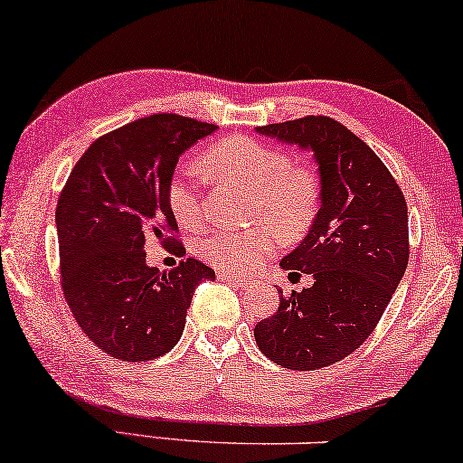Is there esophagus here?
<instances>
[{"label":"esophagus","mask_w":463,"mask_h":463,"mask_svg":"<svg viewBox=\"0 0 463 463\" xmlns=\"http://www.w3.org/2000/svg\"><path fill=\"white\" fill-rule=\"evenodd\" d=\"M219 279L227 281V283H233V286H238V288H246L248 286L246 277H236V275H232V273H219Z\"/></svg>","instance_id":"34e87169"}]
</instances>
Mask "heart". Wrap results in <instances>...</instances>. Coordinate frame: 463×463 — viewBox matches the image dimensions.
<instances>
[{"mask_svg": "<svg viewBox=\"0 0 463 463\" xmlns=\"http://www.w3.org/2000/svg\"><path fill=\"white\" fill-rule=\"evenodd\" d=\"M204 174L217 182L240 184L250 194L252 222L248 230H215L198 240V252L225 273H250L275 250L276 225L283 236H300L315 222L321 184L310 165L267 142L230 137L215 142L203 157ZM167 207L182 227L203 222L201 194L194 172L180 167L169 177Z\"/></svg>", "mask_w": 463, "mask_h": 463, "instance_id": "heart-1", "label": "heart"}]
</instances>
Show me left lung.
I'll return each mask as SVG.
<instances>
[{
  "instance_id": "8db88e82",
  "label": "left lung",
  "mask_w": 463,
  "mask_h": 463,
  "mask_svg": "<svg viewBox=\"0 0 463 463\" xmlns=\"http://www.w3.org/2000/svg\"><path fill=\"white\" fill-rule=\"evenodd\" d=\"M256 132L312 148L321 209L281 260L315 283L289 296L279 289V308L254 326V339L275 364L318 371L358 350L381 321L408 267V204L385 163L337 119L304 116Z\"/></svg>"
}]
</instances>
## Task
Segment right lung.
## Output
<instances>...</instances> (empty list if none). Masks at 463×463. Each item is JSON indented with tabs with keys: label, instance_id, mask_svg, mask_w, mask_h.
I'll return each mask as SVG.
<instances>
[{
	"label": "right lung",
	"instance_id": "right-lung-1",
	"mask_svg": "<svg viewBox=\"0 0 463 463\" xmlns=\"http://www.w3.org/2000/svg\"><path fill=\"white\" fill-rule=\"evenodd\" d=\"M215 128L177 113L137 119L92 142L61 190L55 223L63 298L111 358L146 362L167 354L182 337L198 283L215 279L196 259L161 273L146 265L145 252L148 238L184 250L165 188L180 155Z\"/></svg>",
	"mask_w": 463,
	"mask_h": 463
}]
</instances>
